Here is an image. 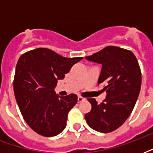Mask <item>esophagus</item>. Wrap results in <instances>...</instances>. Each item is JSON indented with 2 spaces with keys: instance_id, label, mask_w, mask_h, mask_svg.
<instances>
[{
  "instance_id": "esophagus-1",
  "label": "esophagus",
  "mask_w": 153,
  "mask_h": 153,
  "mask_svg": "<svg viewBox=\"0 0 153 153\" xmlns=\"http://www.w3.org/2000/svg\"><path fill=\"white\" fill-rule=\"evenodd\" d=\"M85 100H86V99L84 98H82V97H81V96H79V97H78V102H82Z\"/></svg>"
}]
</instances>
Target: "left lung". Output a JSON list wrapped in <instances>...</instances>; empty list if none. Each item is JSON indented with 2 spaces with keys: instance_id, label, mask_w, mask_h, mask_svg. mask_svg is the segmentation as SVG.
Returning <instances> with one entry per match:
<instances>
[{
  "instance_id": "left-lung-1",
  "label": "left lung",
  "mask_w": 153,
  "mask_h": 153,
  "mask_svg": "<svg viewBox=\"0 0 153 153\" xmlns=\"http://www.w3.org/2000/svg\"><path fill=\"white\" fill-rule=\"evenodd\" d=\"M86 59L102 64L98 84H105L107 95L98 104L89 98L91 110L85 114L88 126L100 133L118 128L133 111L140 94L141 72L132 51L118 47L108 46Z\"/></svg>"
}]
</instances>
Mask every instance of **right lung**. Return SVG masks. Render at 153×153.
Listing matches in <instances>:
<instances>
[{"mask_svg": "<svg viewBox=\"0 0 153 153\" xmlns=\"http://www.w3.org/2000/svg\"><path fill=\"white\" fill-rule=\"evenodd\" d=\"M82 59L65 58L40 48L23 54L18 60L13 81L16 100L26 123L39 135L54 137L66 128L67 115L78 96L60 97L55 88L58 80L64 79Z\"/></svg>", "mask_w": 153, "mask_h": 153, "instance_id": "right-lung-1", "label": "right lung"}]
</instances>
